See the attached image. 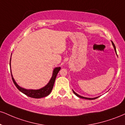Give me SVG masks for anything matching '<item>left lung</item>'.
<instances>
[{
    "instance_id": "left-lung-1",
    "label": "left lung",
    "mask_w": 125,
    "mask_h": 125,
    "mask_svg": "<svg viewBox=\"0 0 125 125\" xmlns=\"http://www.w3.org/2000/svg\"><path fill=\"white\" fill-rule=\"evenodd\" d=\"M111 42H112V45H113V46H114V49H115V51L116 53V47H115V45H114V43L113 42H112V41H111ZM73 93H74V94L75 95H76V96H77L78 97L81 98H83V99H85V100H95V99L97 98H98V97H95V98H87V97H83V96L80 95H79V94H77V93H75L74 91H73Z\"/></svg>"
}]
</instances>
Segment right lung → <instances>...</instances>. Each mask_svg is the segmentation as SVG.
Segmentation results:
<instances>
[{
    "label": "right lung",
    "instance_id": "right-lung-1",
    "mask_svg": "<svg viewBox=\"0 0 125 125\" xmlns=\"http://www.w3.org/2000/svg\"><path fill=\"white\" fill-rule=\"evenodd\" d=\"M10 67L11 68V58H10ZM60 70H61V67H55L53 70L52 77H51L49 82H48V83L45 85V86H44L42 87V88L38 90L25 89V88H24L21 87L19 86V85L17 84V83L16 82L14 78H13L11 72V75L13 83H14L15 85H16V87L19 89V91H20L21 92L23 93V94H25V95L28 96V97H30L34 98H43L48 96L49 94H50L51 91H52L54 83H55V79H56V78L57 74H58V72H59Z\"/></svg>",
    "mask_w": 125,
    "mask_h": 125
}]
</instances>
